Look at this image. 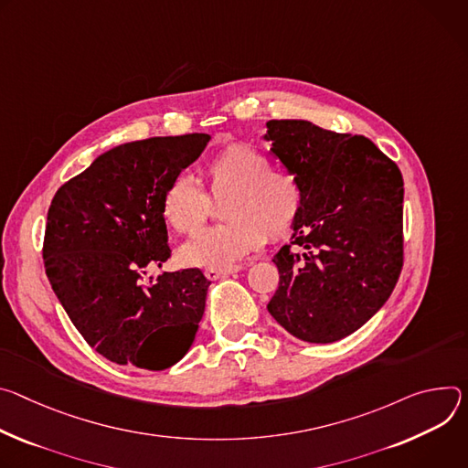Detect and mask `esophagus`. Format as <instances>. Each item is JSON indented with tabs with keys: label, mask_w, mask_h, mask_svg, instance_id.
Returning a JSON list of instances; mask_svg holds the SVG:
<instances>
[{
	"label": "esophagus",
	"mask_w": 468,
	"mask_h": 468,
	"mask_svg": "<svg viewBox=\"0 0 468 468\" xmlns=\"http://www.w3.org/2000/svg\"><path fill=\"white\" fill-rule=\"evenodd\" d=\"M241 270V266H230V268H210L206 270V277L210 281H218L221 277H227V275H232V273H238Z\"/></svg>",
	"instance_id": "34e87169"
}]
</instances>
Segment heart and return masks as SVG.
I'll use <instances>...</instances> for the list:
<instances>
[{"mask_svg":"<svg viewBox=\"0 0 468 468\" xmlns=\"http://www.w3.org/2000/svg\"><path fill=\"white\" fill-rule=\"evenodd\" d=\"M210 191L223 198V225L197 234L180 249L182 262L197 268H230L268 238L286 236L297 223L304 189L299 176L273 169L270 155L249 143H232L206 169ZM162 212L182 234L197 232L212 212V198L189 175H176L165 187Z\"/></svg>","mask_w":468,"mask_h":468,"instance_id":"heart-1","label":"heart"}]
</instances>
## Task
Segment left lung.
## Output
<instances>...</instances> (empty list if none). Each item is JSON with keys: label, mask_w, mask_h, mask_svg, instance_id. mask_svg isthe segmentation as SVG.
<instances>
[{"label": "left lung", "mask_w": 468, "mask_h": 468, "mask_svg": "<svg viewBox=\"0 0 468 468\" xmlns=\"http://www.w3.org/2000/svg\"><path fill=\"white\" fill-rule=\"evenodd\" d=\"M264 135L304 189L292 241L273 258L270 314L304 342H336L390 297L403 268V178L367 137L308 121H270Z\"/></svg>", "instance_id": "obj_1"}]
</instances>
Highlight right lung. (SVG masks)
<instances>
[{"label":"right lung","mask_w":468,"mask_h":468,"mask_svg":"<svg viewBox=\"0 0 468 468\" xmlns=\"http://www.w3.org/2000/svg\"><path fill=\"white\" fill-rule=\"evenodd\" d=\"M207 141L187 133L115 146L49 204L48 281L85 342L117 365L165 370L195 340L210 281L198 268L164 271L152 286L144 277L171 258L165 187Z\"/></svg>","instance_id":"add662e5"}]
</instances>
